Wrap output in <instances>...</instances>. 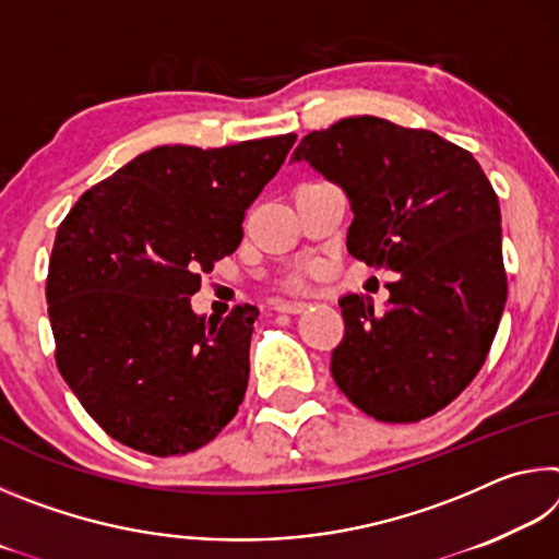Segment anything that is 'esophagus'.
Listing matches in <instances>:
<instances>
[{
	"label": "esophagus",
	"mask_w": 559,
	"mask_h": 559,
	"mask_svg": "<svg viewBox=\"0 0 559 559\" xmlns=\"http://www.w3.org/2000/svg\"><path fill=\"white\" fill-rule=\"evenodd\" d=\"M308 308V302H300V300H278L276 302V310L278 313H302V310Z\"/></svg>",
	"instance_id": "1"
}]
</instances>
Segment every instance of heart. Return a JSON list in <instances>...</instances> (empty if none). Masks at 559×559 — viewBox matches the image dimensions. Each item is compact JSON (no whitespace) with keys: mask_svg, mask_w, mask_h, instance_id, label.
I'll return each instance as SVG.
<instances>
[{"mask_svg":"<svg viewBox=\"0 0 559 559\" xmlns=\"http://www.w3.org/2000/svg\"><path fill=\"white\" fill-rule=\"evenodd\" d=\"M313 273V269L310 266H300L296 273H290V276L286 278V288L288 290H302L306 288V278Z\"/></svg>","mask_w":559,"mask_h":559,"instance_id":"heart-1","label":"heart"}]
</instances>
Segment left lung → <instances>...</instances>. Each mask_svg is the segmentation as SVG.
<instances>
[{
  "instance_id": "1",
  "label": "left lung",
  "mask_w": 559,
  "mask_h": 559,
  "mask_svg": "<svg viewBox=\"0 0 559 559\" xmlns=\"http://www.w3.org/2000/svg\"><path fill=\"white\" fill-rule=\"evenodd\" d=\"M306 159L345 189L347 251L390 269V300L340 298L345 337L330 372L349 402L390 424L441 412L484 367L503 316L500 206L468 150L374 116L337 120L300 140Z\"/></svg>"
}]
</instances>
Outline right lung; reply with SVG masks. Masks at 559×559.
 I'll return each mask as SVG.
<instances>
[{"label": "right lung", "instance_id": "1", "mask_svg": "<svg viewBox=\"0 0 559 559\" xmlns=\"http://www.w3.org/2000/svg\"><path fill=\"white\" fill-rule=\"evenodd\" d=\"M293 143L147 150L66 214L46 278L56 365L108 437L182 456L239 412L259 310L206 320L189 298L241 243L246 210Z\"/></svg>", "mask_w": 559, "mask_h": 559}]
</instances>
